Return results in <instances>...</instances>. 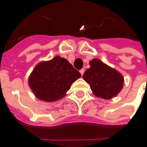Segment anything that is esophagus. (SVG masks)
Instances as JSON below:
<instances>
[{"label":"esophagus","instance_id":"34e87169","mask_svg":"<svg viewBox=\"0 0 147 147\" xmlns=\"http://www.w3.org/2000/svg\"><path fill=\"white\" fill-rule=\"evenodd\" d=\"M79 72H80V74L82 75V74H84V72H85V69H80V70H79Z\"/></svg>","mask_w":147,"mask_h":147}]
</instances>
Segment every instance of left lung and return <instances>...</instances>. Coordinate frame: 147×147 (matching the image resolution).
Listing matches in <instances>:
<instances>
[{
    "label": "left lung",
    "mask_w": 147,
    "mask_h": 147,
    "mask_svg": "<svg viewBox=\"0 0 147 147\" xmlns=\"http://www.w3.org/2000/svg\"><path fill=\"white\" fill-rule=\"evenodd\" d=\"M90 66L82 78L90 84L95 96L103 99H111L121 91L123 78L119 72L98 59L91 60Z\"/></svg>",
    "instance_id": "8db88e82"
}]
</instances>
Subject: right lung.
<instances>
[{
	"mask_svg": "<svg viewBox=\"0 0 147 147\" xmlns=\"http://www.w3.org/2000/svg\"><path fill=\"white\" fill-rule=\"evenodd\" d=\"M81 74L65 58L55 56L40 63L32 71L28 84L35 96L45 101H55L65 96L72 83Z\"/></svg>",
	"mask_w": 147,
	"mask_h": 147,
	"instance_id": "1",
	"label": "right lung"
}]
</instances>
